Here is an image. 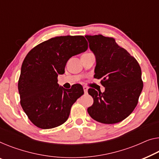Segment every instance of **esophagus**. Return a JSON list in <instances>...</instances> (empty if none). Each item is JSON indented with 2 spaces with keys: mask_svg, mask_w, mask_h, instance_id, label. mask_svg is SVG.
<instances>
[{
  "mask_svg": "<svg viewBox=\"0 0 159 159\" xmlns=\"http://www.w3.org/2000/svg\"><path fill=\"white\" fill-rule=\"evenodd\" d=\"M88 89H89V88H88L87 86H84V91L85 93H87Z\"/></svg>",
  "mask_w": 159,
  "mask_h": 159,
  "instance_id": "obj_1",
  "label": "esophagus"
}]
</instances>
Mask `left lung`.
I'll list each match as a JSON object with an SVG mask.
<instances>
[{
	"instance_id": "1",
	"label": "left lung",
	"mask_w": 159,
	"mask_h": 159,
	"mask_svg": "<svg viewBox=\"0 0 159 159\" xmlns=\"http://www.w3.org/2000/svg\"><path fill=\"white\" fill-rule=\"evenodd\" d=\"M86 38L96 56L94 78L101 79V84L105 87L103 93L89 89L93 104L88 108V113L102 124L122 121L134 111L143 89L140 66L113 38L101 34Z\"/></svg>"
}]
</instances>
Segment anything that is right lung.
I'll use <instances>...</instances> for the list:
<instances>
[{"label":"right lung","mask_w":159,"mask_h":159,"mask_svg":"<svg viewBox=\"0 0 159 159\" xmlns=\"http://www.w3.org/2000/svg\"><path fill=\"white\" fill-rule=\"evenodd\" d=\"M83 35L56 36L28 52L21 66L18 88L20 103L29 120L42 129H53L67 120L73 103L84 93L80 84L70 89L60 87L68 59L86 51Z\"/></svg>","instance_id":"right-lung-1"}]
</instances>
